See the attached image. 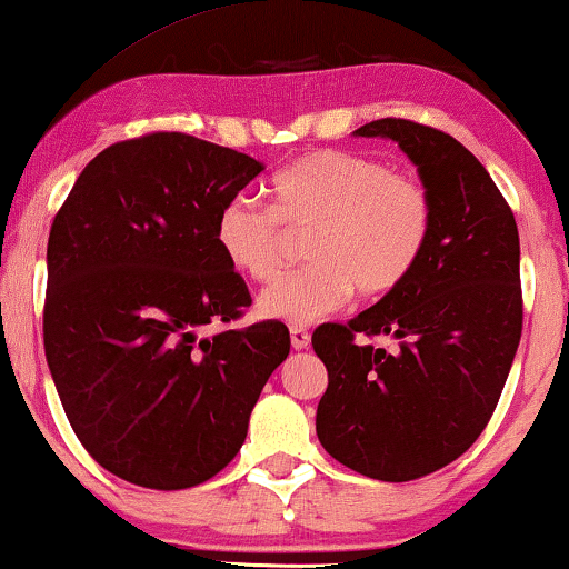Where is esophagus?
I'll use <instances>...</instances> for the list:
<instances>
[{"label": "esophagus", "mask_w": 569, "mask_h": 569, "mask_svg": "<svg viewBox=\"0 0 569 569\" xmlns=\"http://www.w3.org/2000/svg\"><path fill=\"white\" fill-rule=\"evenodd\" d=\"M290 341H292V349H308V345H310V333H308V329H302V326H292L290 329Z\"/></svg>", "instance_id": "1"}]
</instances>
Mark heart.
<instances>
[{
    "label": "heart",
    "mask_w": 569,
    "mask_h": 569,
    "mask_svg": "<svg viewBox=\"0 0 569 569\" xmlns=\"http://www.w3.org/2000/svg\"><path fill=\"white\" fill-rule=\"evenodd\" d=\"M269 207L224 201L214 240L224 261L253 282L282 267L284 232L310 230L306 269L279 277L259 310L287 323H313L345 308L355 290L383 298L419 267L432 236V199L417 178L355 152L321 150L271 178Z\"/></svg>",
    "instance_id": "b5f03b06"
}]
</instances>
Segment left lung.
<instances>
[{
	"mask_svg": "<svg viewBox=\"0 0 569 569\" xmlns=\"http://www.w3.org/2000/svg\"><path fill=\"white\" fill-rule=\"evenodd\" d=\"M355 137L393 139L415 162L432 236L399 290L313 331L329 370L316 432L352 471L411 481L466 453L500 401L523 329L518 224L485 166L446 131L378 119Z\"/></svg>",
	"mask_w": 569,
	"mask_h": 569,
	"instance_id": "1",
	"label": "left lung"
}]
</instances>
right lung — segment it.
I'll return each instance as SVG.
<instances>
[{
  "label": "right lung",
  "instance_id": "right-lung-1",
  "mask_svg": "<svg viewBox=\"0 0 569 569\" xmlns=\"http://www.w3.org/2000/svg\"><path fill=\"white\" fill-rule=\"evenodd\" d=\"M261 170L154 131L96 154L53 217L46 360L84 450L131 485L186 489L222 471L290 355L279 321L207 333L251 306L214 222Z\"/></svg>",
  "mask_w": 569,
  "mask_h": 569
}]
</instances>
